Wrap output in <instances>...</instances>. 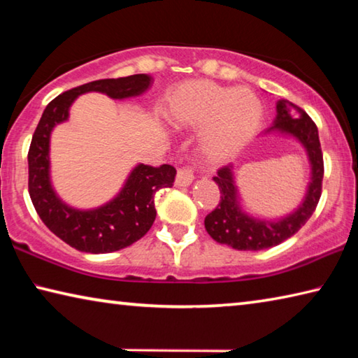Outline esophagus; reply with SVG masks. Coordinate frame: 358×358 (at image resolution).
<instances>
[{
  "mask_svg": "<svg viewBox=\"0 0 358 358\" xmlns=\"http://www.w3.org/2000/svg\"><path fill=\"white\" fill-rule=\"evenodd\" d=\"M194 181V172L191 167H185V169H180L178 173H177V178H175V183H177V186H181V187H186L189 186Z\"/></svg>",
  "mask_w": 358,
  "mask_h": 358,
  "instance_id": "esophagus-1",
  "label": "esophagus"
}]
</instances>
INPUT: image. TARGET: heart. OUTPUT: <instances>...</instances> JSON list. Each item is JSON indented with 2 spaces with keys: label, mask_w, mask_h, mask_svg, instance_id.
Instances as JSON below:
<instances>
[{
  "label": "heart",
  "mask_w": 358,
  "mask_h": 358,
  "mask_svg": "<svg viewBox=\"0 0 358 358\" xmlns=\"http://www.w3.org/2000/svg\"><path fill=\"white\" fill-rule=\"evenodd\" d=\"M162 117L175 128H201V148L221 162L250 143L264 118L262 102L248 88L194 78L166 94Z\"/></svg>",
  "instance_id": "obj_1"
}]
</instances>
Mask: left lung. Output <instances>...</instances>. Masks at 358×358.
<instances>
[{
	"mask_svg": "<svg viewBox=\"0 0 358 358\" xmlns=\"http://www.w3.org/2000/svg\"><path fill=\"white\" fill-rule=\"evenodd\" d=\"M276 134L289 137L305 150L310 164V181L301 202L287 215L266 217L246 211L235 180L234 164L224 166L213 177L220 186L221 201L205 217V229L211 238L238 251L268 250L292 237L305 226L317 207L322 189L324 159L320 151L317 126L308 115L287 99L276 102L273 124L262 132V137Z\"/></svg>",
	"mask_w": 358,
	"mask_h": 358,
	"instance_id": "left-lung-1",
	"label": "left lung"
}]
</instances>
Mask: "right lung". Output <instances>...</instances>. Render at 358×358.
Returning a JSON list of instances; mask_svg holds the SVG:
<instances>
[{
	"label": "right lung",
	"instance_id": "add662e5",
	"mask_svg": "<svg viewBox=\"0 0 358 358\" xmlns=\"http://www.w3.org/2000/svg\"><path fill=\"white\" fill-rule=\"evenodd\" d=\"M153 77L136 74L104 78L72 88L45 107L28 151L29 197L42 222L64 243L82 252L120 251L141 240L156 217L155 194L173 185L177 171L171 164H136L121 189L94 208H76L58 196L50 175V138L58 124L69 120L71 106L85 93H102L110 99L137 98L150 90Z\"/></svg>",
	"mask_w": 358,
	"mask_h": 358
}]
</instances>
